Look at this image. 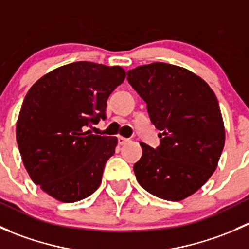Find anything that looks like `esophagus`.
Segmentation results:
<instances>
[{"instance_id":"1","label":"esophagus","mask_w":249,"mask_h":249,"mask_svg":"<svg viewBox=\"0 0 249 249\" xmlns=\"http://www.w3.org/2000/svg\"><path fill=\"white\" fill-rule=\"evenodd\" d=\"M129 142V139H125V137H118V143H119L120 145H123V144H126V143Z\"/></svg>"}]
</instances>
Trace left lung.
Instances as JSON below:
<instances>
[{
    "label": "left lung",
    "instance_id": "obj_1",
    "mask_svg": "<svg viewBox=\"0 0 249 249\" xmlns=\"http://www.w3.org/2000/svg\"><path fill=\"white\" fill-rule=\"evenodd\" d=\"M160 130V145L145 143L134 165L141 187L154 196L180 201L200 189L217 169L225 143L219 104L210 85L192 71L153 62L127 71Z\"/></svg>",
    "mask_w": 249,
    "mask_h": 249
}]
</instances>
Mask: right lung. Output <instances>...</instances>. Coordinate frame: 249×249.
Segmentation results:
<instances>
[{"mask_svg":"<svg viewBox=\"0 0 249 249\" xmlns=\"http://www.w3.org/2000/svg\"><path fill=\"white\" fill-rule=\"evenodd\" d=\"M125 70L79 61L39 78L25 96L17 142L35 184L61 202L90 196L102 180L118 139L87 127L106 118L107 99L124 82Z\"/></svg>","mask_w":249,"mask_h":249,"instance_id":"obj_1","label":"right lung"}]
</instances>
